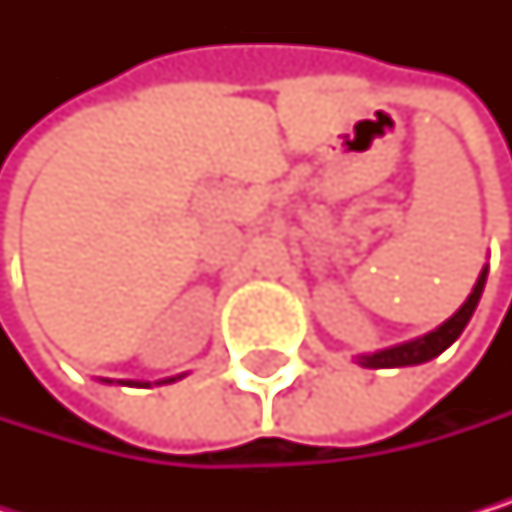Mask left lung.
Instances as JSON below:
<instances>
[{
	"instance_id": "left-lung-1",
	"label": "left lung",
	"mask_w": 512,
	"mask_h": 512,
	"mask_svg": "<svg viewBox=\"0 0 512 512\" xmlns=\"http://www.w3.org/2000/svg\"><path fill=\"white\" fill-rule=\"evenodd\" d=\"M485 276L488 270L479 273L473 291H470V298L464 301V307L451 316L448 322H442L436 331L424 334V338L418 341H408V344H399V347H390V350H381V353H371V356H359V362L365 368H402V365H418V362H427L433 356H439L442 350H448L451 344H455L461 338V331L467 328L479 298H482V288H485Z\"/></svg>"
}]
</instances>
